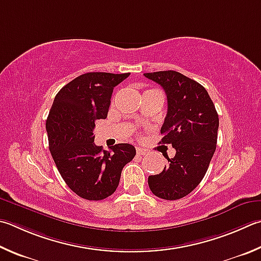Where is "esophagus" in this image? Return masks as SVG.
Returning a JSON list of instances; mask_svg holds the SVG:
<instances>
[{"instance_id": "34e87169", "label": "esophagus", "mask_w": 261, "mask_h": 261, "mask_svg": "<svg viewBox=\"0 0 261 261\" xmlns=\"http://www.w3.org/2000/svg\"><path fill=\"white\" fill-rule=\"evenodd\" d=\"M146 153H147V150L140 148V147H137V155L143 156V155H146Z\"/></svg>"}]
</instances>
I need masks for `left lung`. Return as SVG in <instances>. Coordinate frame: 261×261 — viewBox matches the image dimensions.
I'll list each match as a JSON object with an SVG mask.
<instances>
[{
	"label": "left lung",
	"instance_id": "8db88e82",
	"mask_svg": "<svg viewBox=\"0 0 261 261\" xmlns=\"http://www.w3.org/2000/svg\"><path fill=\"white\" fill-rule=\"evenodd\" d=\"M159 83L168 99L161 127L162 144H171L176 155L160 174L148 177L151 193L163 200H179L204 178L217 146L219 117L204 87L176 70L145 73Z\"/></svg>",
	"mask_w": 261,
	"mask_h": 261
}]
</instances>
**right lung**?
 Returning <instances> with one entry per match:
<instances>
[{
    "label": "right lung",
    "instance_id": "add662e5",
    "mask_svg": "<svg viewBox=\"0 0 261 261\" xmlns=\"http://www.w3.org/2000/svg\"><path fill=\"white\" fill-rule=\"evenodd\" d=\"M130 73L92 72L80 75L55 97L45 127L56 167L72 191L84 200L111 196L120 182L122 169L135 158L130 144L111 150L94 145V122L107 117L117 84Z\"/></svg>",
    "mask_w": 261,
    "mask_h": 261
}]
</instances>
